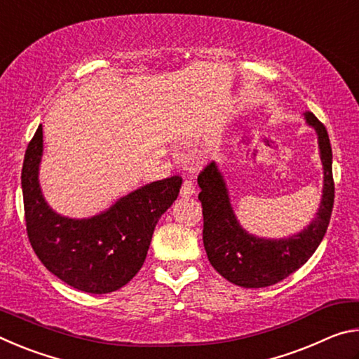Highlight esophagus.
Returning a JSON list of instances; mask_svg holds the SVG:
<instances>
[{"instance_id": "1", "label": "esophagus", "mask_w": 359, "mask_h": 359, "mask_svg": "<svg viewBox=\"0 0 359 359\" xmlns=\"http://www.w3.org/2000/svg\"><path fill=\"white\" fill-rule=\"evenodd\" d=\"M194 194V185L191 184L190 180H185L184 184H182V188H180V196L184 198H190Z\"/></svg>"}]
</instances>
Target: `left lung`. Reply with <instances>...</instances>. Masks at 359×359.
Instances as JSON below:
<instances>
[{
  "label": "left lung",
  "mask_w": 359,
  "mask_h": 359,
  "mask_svg": "<svg viewBox=\"0 0 359 359\" xmlns=\"http://www.w3.org/2000/svg\"><path fill=\"white\" fill-rule=\"evenodd\" d=\"M304 120L317 133L323 191L317 215L299 233L280 239L248 233L234 214L226 179L217 163H210L198 177L205 253L218 274L238 287L263 288L283 280L307 263L325 238L334 204L332 150L323 123L312 112L304 114Z\"/></svg>",
  "instance_id": "left-lung-1"
}]
</instances>
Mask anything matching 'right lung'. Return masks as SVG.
Returning a JSON list of instances; mask_svg holds the SVG:
<instances>
[{"label":"right lung","mask_w":359,"mask_h":359,"mask_svg":"<svg viewBox=\"0 0 359 359\" xmlns=\"http://www.w3.org/2000/svg\"><path fill=\"white\" fill-rule=\"evenodd\" d=\"M42 151L39 126L22 168L27 233L34 253L53 276L85 293L104 294L125 287L142 267L156 223L177 199L182 179L151 182L100 214L71 218L53 210L42 194Z\"/></svg>","instance_id":"add662e5"}]
</instances>
